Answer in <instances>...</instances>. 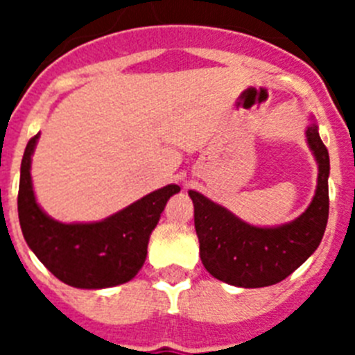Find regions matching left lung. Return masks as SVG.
<instances>
[{
    "instance_id": "obj_1",
    "label": "left lung",
    "mask_w": 355,
    "mask_h": 355,
    "mask_svg": "<svg viewBox=\"0 0 355 355\" xmlns=\"http://www.w3.org/2000/svg\"><path fill=\"white\" fill-rule=\"evenodd\" d=\"M306 135L318 162V187L309 208L291 224L254 227L205 196L188 192L200 261L218 281L240 288L272 286L293 274L320 245L329 218V153L316 124Z\"/></svg>"
}]
</instances>
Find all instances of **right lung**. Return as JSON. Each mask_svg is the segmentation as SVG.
Returning a JSON list of instances; mask_svg holds the SVG:
<instances>
[{"mask_svg": "<svg viewBox=\"0 0 355 355\" xmlns=\"http://www.w3.org/2000/svg\"><path fill=\"white\" fill-rule=\"evenodd\" d=\"M39 135L31 137L21 162L17 211L28 247L62 283L85 290L117 286L139 274L147 243L178 184L163 187L96 224H62L35 202L30 163Z\"/></svg>", "mask_w": 355, "mask_h": 355, "instance_id": "1", "label": "right lung"}]
</instances>
